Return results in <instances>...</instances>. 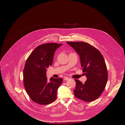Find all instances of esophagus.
<instances>
[{
  "label": "esophagus",
  "instance_id": "esophagus-1",
  "mask_svg": "<svg viewBox=\"0 0 125 125\" xmlns=\"http://www.w3.org/2000/svg\"><path fill=\"white\" fill-rule=\"evenodd\" d=\"M69 80V78L68 77H65L64 78V80L65 81H68Z\"/></svg>",
  "mask_w": 125,
  "mask_h": 125
}]
</instances>
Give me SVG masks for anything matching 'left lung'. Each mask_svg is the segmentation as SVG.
<instances>
[{"label":"left lung","mask_w":125,"mask_h":125,"mask_svg":"<svg viewBox=\"0 0 125 125\" xmlns=\"http://www.w3.org/2000/svg\"><path fill=\"white\" fill-rule=\"evenodd\" d=\"M80 56L83 72L87 80L84 83L78 80L74 91L75 96L85 102H92L103 93L108 79V73L104 59L100 52L84 42H67Z\"/></svg>","instance_id":"obj_1"}]
</instances>
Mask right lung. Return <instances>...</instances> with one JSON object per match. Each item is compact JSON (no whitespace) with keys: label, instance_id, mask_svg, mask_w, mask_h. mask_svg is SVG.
<instances>
[{"label":"right lung","instance_id":"obj_1","mask_svg":"<svg viewBox=\"0 0 125 125\" xmlns=\"http://www.w3.org/2000/svg\"><path fill=\"white\" fill-rule=\"evenodd\" d=\"M62 44L47 43L39 45L26 60L23 72L25 90L31 99L41 105L49 104L57 98L62 78L47 81L46 68L52 64L55 50Z\"/></svg>","mask_w":125,"mask_h":125}]
</instances>
